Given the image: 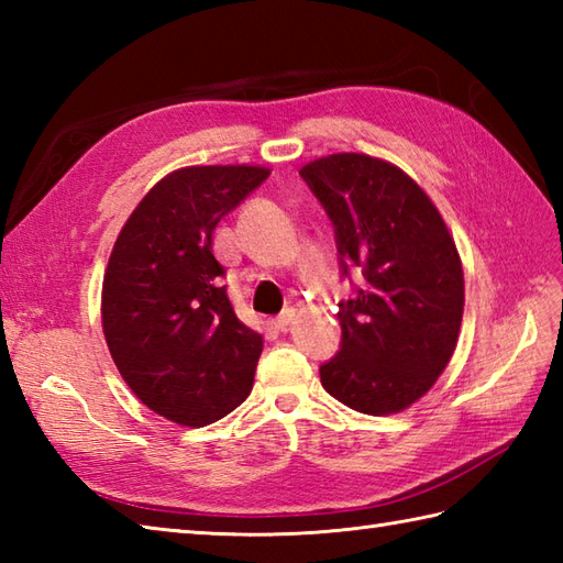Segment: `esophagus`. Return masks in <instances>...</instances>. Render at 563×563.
<instances>
[{
  "mask_svg": "<svg viewBox=\"0 0 563 563\" xmlns=\"http://www.w3.org/2000/svg\"><path fill=\"white\" fill-rule=\"evenodd\" d=\"M292 319H295V309H285L283 314H278V317H275V319L271 321V327L278 329V331H285V329L290 327Z\"/></svg>",
  "mask_w": 563,
  "mask_h": 563,
  "instance_id": "esophagus-1",
  "label": "esophagus"
}]
</instances>
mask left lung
<instances>
[{"mask_svg": "<svg viewBox=\"0 0 563 563\" xmlns=\"http://www.w3.org/2000/svg\"><path fill=\"white\" fill-rule=\"evenodd\" d=\"M300 176L333 224L341 275H363L339 302L341 349L319 367L321 385L361 413H397L435 385L457 345V246L430 198L397 166L331 154Z\"/></svg>", "mask_w": 563, "mask_h": 563, "instance_id": "8db88e82", "label": "left lung"}]
</instances>
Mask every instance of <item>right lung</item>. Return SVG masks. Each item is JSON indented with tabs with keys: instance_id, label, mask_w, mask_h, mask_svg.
Returning <instances> with one entry per match:
<instances>
[{
	"instance_id": "add662e5",
	"label": "right lung",
	"mask_w": 563,
	"mask_h": 563,
	"mask_svg": "<svg viewBox=\"0 0 563 563\" xmlns=\"http://www.w3.org/2000/svg\"><path fill=\"white\" fill-rule=\"evenodd\" d=\"M268 174L178 169L142 198L115 239L101 295L106 343L135 397L174 423H214L254 385L263 339L227 297L212 230Z\"/></svg>"
}]
</instances>
